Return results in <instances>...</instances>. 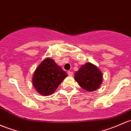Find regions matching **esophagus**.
<instances>
[{
    "label": "esophagus",
    "mask_w": 131,
    "mask_h": 131,
    "mask_svg": "<svg viewBox=\"0 0 131 131\" xmlns=\"http://www.w3.org/2000/svg\"><path fill=\"white\" fill-rule=\"evenodd\" d=\"M68 75H69V76H73V71H68Z\"/></svg>",
    "instance_id": "1"
}]
</instances>
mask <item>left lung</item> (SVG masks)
Here are the masks:
<instances>
[{
	"label": "left lung",
	"mask_w": 131,
	"mask_h": 131,
	"mask_svg": "<svg viewBox=\"0 0 131 131\" xmlns=\"http://www.w3.org/2000/svg\"><path fill=\"white\" fill-rule=\"evenodd\" d=\"M75 80L82 89L91 92L100 87L102 83L103 75L97 66L86 63L75 72Z\"/></svg>",
	"instance_id": "obj_1"
}]
</instances>
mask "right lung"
<instances>
[{
    "instance_id": "right-lung-1",
    "label": "right lung",
    "mask_w": 131,
    "mask_h": 131,
    "mask_svg": "<svg viewBox=\"0 0 131 131\" xmlns=\"http://www.w3.org/2000/svg\"><path fill=\"white\" fill-rule=\"evenodd\" d=\"M67 76L54 60L47 58L41 61L34 71L33 86L41 95L49 96L54 93Z\"/></svg>"
}]
</instances>
